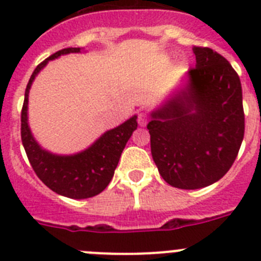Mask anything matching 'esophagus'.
<instances>
[{
  "label": "esophagus",
  "instance_id": "1",
  "mask_svg": "<svg viewBox=\"0 0 261 261\" xmlns=\"http://www.w3.org/2000/svg\"><path fill=\"white\" fill-rule=\"evenodd\" d=\"M137 121H139L140 126H145L148 124V115L144 112H140L139 117H137Z\"/></svg>",
  "mask_w": 261,
  "mask_h": 261
}]
</instances>
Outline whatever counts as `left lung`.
<instances>
[{
    "mask_svg": "<svg viewBox=\"0 0 261 261\" xmlns=\"http://www.w3.org/2000/svg\"><path fill=\"white\" fill-rule=\"evenodd\" d=\"M197 64L188 80L150 112V149L158 171L185 190L215 184L232 166L243 137L242 84L227 59L193 47Z\"/></svg>",
    "mask_w": 261,
    "mask_h": 261,
    "instance_id": "obj_1",
    "label": "left lung"
}]
</instances>
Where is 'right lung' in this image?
Wrapping results in <instances>:
<instances>
[{"mask_svg":"<svg viewBox=\"0 0 261 261\" xmlns=\"http://www.w3.org/2000/svg\"><path fill=\"white\" fill-rule=\"evenodd\" d=\"M83 48L59 50L38 64L24 91L21 113V137L29 161L35 174L57 194L72 199H86L100 194L112 179L121 153L132 133L137 129V116L109 129L87 149L75 154H55L38 144L29 126V92L35 76L46 64L61 55L82 53Z\"/></svg>","mask_w":261,"mask_h":261,"instance_id":"obj_1","label":"right lung"}]
</instances>
